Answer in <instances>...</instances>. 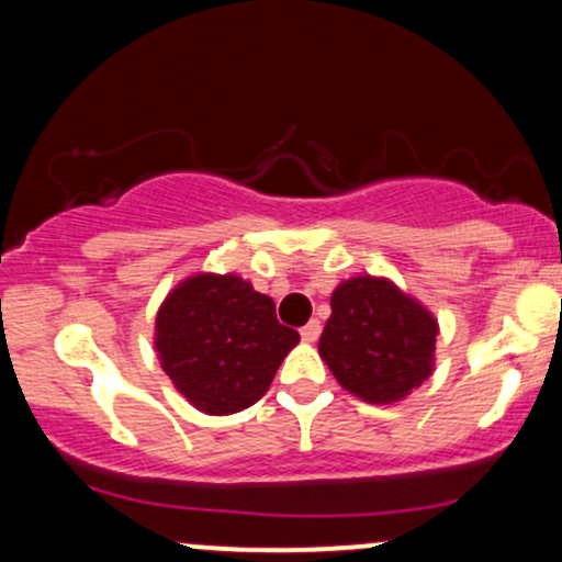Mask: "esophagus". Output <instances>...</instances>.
Instances as JSON below:
<instances>
[{
  "mask_svg": "<svg viewBox=\"0 0 562 562\" xmlns=\"http://www.w3.org/2000/svg\"><path fill=\"white\" fill-rule=\"evenodd\" d=\"M319 335H322V322L319 319H312L306 327H301V338L306 340V344H314Z\"/></svg>",
  "mask_w": 562,
  "mask_h": 562,
  "instance_id": "esophagus-1",
  "label": "esophagus"
}]
</instances>
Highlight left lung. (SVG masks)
I'll list each match as a JSON object with an SVG mask.
<instances>
[{
  "instance_id": "left-lung-1",
  "label": "left lung",
  "mask_w": 562,
  "mask_h": 562,
  "mask_svg": "<svg viewBox=\"0 0 562 562\" xmlns=\"http://www.w3.org/2000/svg\"><path fill=\"white\" fill-rule=\"evenodd\" d=\"M330 306L319 353L344 389L389 404L430 375L436 319L391 282L353 277L338 285Z\"/></svg>"
}]
</instances>
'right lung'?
Returning a JSON list of instances; mask_svg holds the SVG:
<instances>
[{
  "label": "right lung",
  "mask_w": 562,
  "mask_h": 562,
  "mask_svg": "<svg viewBox=\"0 0 562 562\" xmlns=\"http://www.w3.org/2000/svg\"><path fill=\"white\" fill-rule=\"evenodd\" d=\"M299 344L274 301L235 274H198L166 299L156 346L166 375L209 415H232L267 393L277 367Z\"/></svg>",
  "instance_id": "1"
}]
</instances>
